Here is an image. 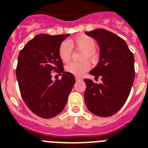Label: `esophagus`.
<instances>
[{"instance_id": "esophagus-1", "label": "esophagus", "mask_w": 148, "mask_h": 148, "mask_svg": "<svg viewBox=\"0 0 148 148\" xmlns=\"http://www.w3.org/2000/svg\"><path fill=\"white\" fill-rule=\"evenodd\" d=\"M75 80H76V81H80V80H82L83 79H82L81 77H75Z\"/></svg>"}]
</instances>
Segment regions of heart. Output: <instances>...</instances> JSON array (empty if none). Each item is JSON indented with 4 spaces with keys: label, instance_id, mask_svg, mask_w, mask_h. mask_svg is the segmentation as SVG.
<instances>
[{
    "label": "heart",
    "instance_id": "heart-1",
    "mask_svg": "<svg viewBox=\"0 0 148 148\" xmlns=\"http://www.w3.org/2000/svg\"><path fill=\"white\" fill-rule=\"evenodd\" d=\"M72 46L77 49L84 51L83 60H89L94 62L96 59L95 53V41L92 38L86 34H80L77 36L70 42ZM71 55V48L69 43L64 41L61 43L59 47V56L62 61L67 62L69 61ZM90 68V64L88 62H83L80 63L71 62L66 67V71L75 76L81 77L85 72Z\"/></svg>",
    "mask_w": 148,
    "mask_h": 148
}]
</instances>
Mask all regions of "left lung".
I'll return each instance as SVG.
<instances>
[{
    "label": "left lung",
    "instance_id": "8db88e82",
    "mask_svg": "<svg viewBox=\"0 0 148 148\" xmlns=\"http://www.w3.org/2000/svg\"><path fill=\"white\" fill-rule=\"evenodd\" d=\"M85 33L98 42L100 49L99 63L89 74L95 78L101 77L102 80L96 84L84 79L85 104L97 116H112L130 95L135 78L134 56L126 41L112 32L98 28Z\"/></svg>",
    "mask_w": 148,
    "mask_h": 148
}]
</instances>
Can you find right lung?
Returning a JSON list of instances; mask_svg holds the SVG:
<instances>
[{"instance_id":"right-lung-1","label":"right lung","mask_w":148,"mask_h":148,"mask_svg":"<svg viewBox=\"0 0 148 148\" xmlns=\"http://www.w3.org/2000/svg\"><path fill=\"white\" fill-rule=\"evenodd\" d=\"M70 34L35 36L20 51L16 78L21 95L32 112L49 119L60 114L68 101L75 78L64 71L59 47ZM56 70L62 79L53 82L51 72Z\"/></svg>"}]
</instances>
